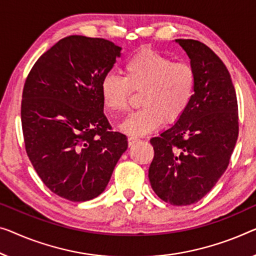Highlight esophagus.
<instances>
[{"label":"esophagus","instance_id":"esophagus-1","mask_svg":"<svg viewBox=\"0 0 256 256\" xmlns=\"http://www.w3.org/2000/svg\"><path fill=\"white\" fill-rule=\"evenodd\" d=\"M128 146H132V144H134L136 142H138L139 139L136 138V136H128Z\"/></svg>","mask_w":256,"mask_h":256}]
</instances>
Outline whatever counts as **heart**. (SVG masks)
Wrapping results in <instances>:
<instances>
[{
    "instance_id": "obj_1",
    "label": "heart",
    "mask_w": 256,
    "mask_h": 256,
    "mask_svg": "<svg viewBox=\"0 0 256 256\" xmlns=\"http://www.w3.org/2000/svg\"><path fill=\"white\" fill-rule=\"evenodd\" d=\"M196 84V72L190 64L142 49L124 63L123 77L104 76L100 90L104 106L116 114L128 109L132 90H142L140 104L144 106L120 125L122 131L131 136H141L155 131L164 120L174 122L184 115L192 102Z\"/></svg>"
}]
</instances>
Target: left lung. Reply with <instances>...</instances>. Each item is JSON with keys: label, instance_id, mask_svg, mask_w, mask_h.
<instances>
[{"label": "left lung", "instance_id": "8db88e82", "mask_svg": "<svg viewBox=\"0 0 256 256\" xmlns=\"http://www.w3.org/2000/svg\"><path fill=\"white\" fill-rule=\"evenodd\" d=\"M196 72V92L184 115L150 139L152 188L174 206L201 200L226 172L238 139V104L226 66L196 40L177 39Z\"/></svg>", "mask_w": 256, "mask_h": 256}]
</instances>
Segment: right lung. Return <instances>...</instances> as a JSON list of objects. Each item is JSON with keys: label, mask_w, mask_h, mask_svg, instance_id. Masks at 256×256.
<instances>
[{"label": "right lung", "mask_w": 256, "mask_h": 256, "mask_svg": "<svg viewBox=\"0 0 256 256\" xmlns=\"http://www.w3.org/2000/svg\"><path fill=\"white\" fill-rule=\"evenodd\" d=\"M122 48L109 40L70 36L40 56L26 79L22 126L30 163L44 185L82 202L106 190L128 138L112 131L101 82Z\"/></svg>", "instance_id": "add662e5"}]
</instances>
